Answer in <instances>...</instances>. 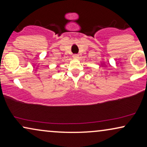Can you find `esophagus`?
<instances>
[{
  "label": "esophagus",
  "instance_id": "esophagus-1",
  "mask_svg": "<svg viewBox=\"0 0 147 147\" xmlns=\"http://www.w3.org/2000/svg\"><path fill=\"white\" fill-rule=\"evenodd\" d=\"M78 57H79V55H77V54H74V55H73V59H78Z\"/></svg>",
  "mask_w": 147,
  "mask_h": 147
}]
</instances>
